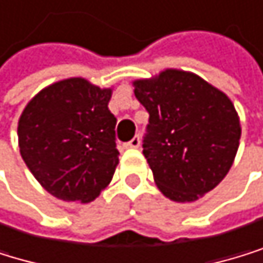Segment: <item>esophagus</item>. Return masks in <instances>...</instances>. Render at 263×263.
Wrapping results in <instances>:
<instances>
[{
    "label": "esophagus",
    "mask_w": 263,
    "mask_h": 263,
    "mask_svg": "<svg viewBox=\"0 0 263 263\" xmlns=\"http://www.w3.org/2000/svg\"><path fill=\"white\" fill-rule=\"evenodd\" d=\"M126 148H137V147H140V137L139 136H136V137H133L129 142H126V143H123Z\"/></svg>",
    "instance_id": "34e87169"
}]
</instances>
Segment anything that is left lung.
<instances>
[{
  "instance_id": "obj_1",
  "label": "left lung",
  "mask_w": 263,
  "mask_h": 263,
  "mask_svg": "<svg viewBox=\"0 0 263 263\" xmlns=\"http://www.w3.org/2000/svg\"><path fill=\"white\" fill-rule=\"evenodd\" d=\"M134 86L150 115L142 147L158 189L183 203L217 186L233 164L241 137L232 100L180 70H166Z\"/></svg>"
}]
</instances>
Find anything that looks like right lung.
Here are the masks:
<instances>
[{
  "label": "right lung",
  "instance_id": "right-lung-1",
  "mask_svg": "<svg viewBox=\"0 0 263 263\" xmlns=\"http://www.w3.org/2000/svg\"><path fill=\"white\" fill-rule=\"evenodd\" d=\"M110 97L111 89L70 78L43 89L20 116V155L55 198L89 203L110 183L120 155Z\"/></svg>",
  "mask_w": 263,
  "mask_h": 263
}]
</instances>
